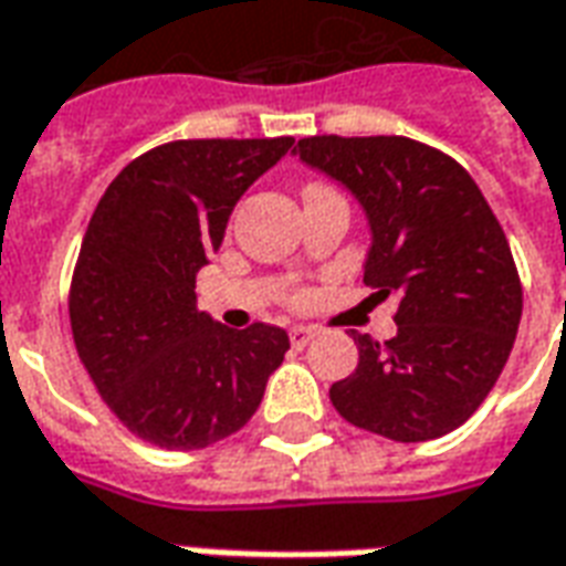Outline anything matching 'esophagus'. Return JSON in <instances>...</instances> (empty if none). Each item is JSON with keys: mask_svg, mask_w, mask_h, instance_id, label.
<instances>
[{"mask_svg": "<svg viewBox=\"0 0 566 566\" xmlns=\"http://www.w3.org/2000/svg\"><path fill=\"white\" fill-rule=\"evenodd\" d=\"M316 338V328L314 326H295L290 328V340L292 347H307L311 340Z\"/></svg>", "mask_w": 566, "mask_h": 566, "instance_id": "obj_1", "label": "esophagus"}]
</instances>
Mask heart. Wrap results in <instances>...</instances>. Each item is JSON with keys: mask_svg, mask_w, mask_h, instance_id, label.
I'll return each mask as SVG.
<instances>
[{"mask_svg": "<svg viewBox=\"0 0 566 566\" xmlns=\"http://www.w3.org/2000/svg\"><path fill=\"white\" fill-rule=\"evenodd\" d=\"M307 302H311V292H307V290L295 292V295H292V298H290L292 307H304V304H307Z\"/></svg>", "mask_w": 566, "mask_h": 566, "instance_id": "b5f03b06", "label": "heart"}]
</instances>
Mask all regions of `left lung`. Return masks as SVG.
Segmentation results:
<instances>
[{
  "mask_svg": "<svg viewBox=\"0 0 566 566\" xmlns=\"http://www.w3.org/2000/svg\"><path fill=\"white\" fill-rule=\"evenodd\" d=\"M298 158L350 188L371 228L366 280L399 298L396 335H356L359 363L332 384L340 418L392 442L467 423L506 366L521 323L509 240L475 179L408 136H307Z\"/></svg>",
  "mask_w": 566,
  "mask_h": 566,
  "instance_id": "1",
  "label": "left lung"
}]
</instances>
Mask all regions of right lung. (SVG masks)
<instances>
[{"label":"right lung","instance_id":"right-lung-1","mask_svg":"<svg viewBox=\"0 0 566 566\" xmlns=\"http://www.w3.org/2000/svg\"><path fill=\"white\" fill-rule=\"evenodd\" d=\"M292 143H164L99 198L72 271V338L103 402L136 439L167 451L222 442L255 415L290 350L283 328H228L200 314L195 280L222 247L240 195Z\"/></svg>","mask_w":566,"mask_h":566}]
</instances>
